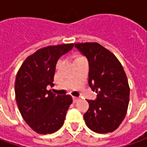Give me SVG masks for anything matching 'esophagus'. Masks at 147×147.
<instances>
[{
  "mask_svg": "<svg viewBox=\"0 0 147 147\" xmlns=\"http://www.w3.org/2000/svg\"><path fill=\"white\" fill-rule=\"evenodd\" d=\"M72 99H73L74 103H76V102H77L79 100H80V98H77V97H72Z\"/></svg>",
  "mask_w": 147,
  "mask_h": 147,
  "instance_id": "34e87169",
  "label": "esophagus"
}]
</instances>
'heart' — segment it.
Instances as JSON below:
<instances>
[{"instance_id": "b5f03b06", "label": "heart", "mask_w": 147, "mask_h": 147, "mask_svg": "<svg viewBox=\"0 0 147 147\" xmlns=\"http://www.w3.org/2000/svg\"><path fill=\"white\" fill-rule=\"evenodd\" d=\"M80 58H83V57H77L76 59H80Z\"/></svg>"}]
</instances>
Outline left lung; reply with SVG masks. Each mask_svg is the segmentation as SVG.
Wrapping results in <instances>:
<instances>
[{
	"label": "left lung",
	"instance_id": "1",
	"mask_svg": "<svg viewBox=\"0 0 147 147\" xmlns=\"http://www.w3.org/2000/svg\"><path fill=\"white\" fill-rule=\"evenodd\" d=\"M75 46L88 60L89 86L98 94L95 100H87L85 123L94 132H112L122 123L129 103L130 88L123 66L113 53L97 42Z\"/></svg>",
	"mask_w": 147,
	"mask_h": 147
}]
</instances>
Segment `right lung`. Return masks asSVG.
I'll use <instances>...</instances> for the list:
<instances>
[{
  "label": "right lung",
  "mask_w": 147,
  "mask_h": 147,
  "mask_svg": "<svg viewBox=\"0 0 147 147\" xmlns=\"http://www.w3.org/2000/svg\"><path fill=\"white\" fill-rule=\"evenodd\" d=\"M74 44L50 45L37 50L24 61L16 77L15 94L18 108L26 123L35 132L52 134L64 124L72 103L70 95H56L53 86L56 64Z\"/></svg>",
  "instance_id": "right-lung-1"
}]
</instances>
